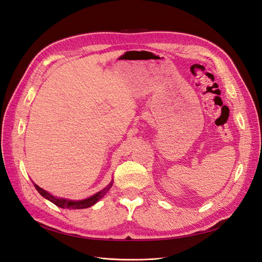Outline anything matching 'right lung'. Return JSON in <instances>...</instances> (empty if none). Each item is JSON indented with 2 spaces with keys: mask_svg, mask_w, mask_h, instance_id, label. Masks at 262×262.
<instances>
[{
  "mask_svg": "<svg viewBox=\"0 0 262 262\" xmlns=\"http://www.w3.org/2000/svg\"><path fill=\"white\" fill-rule=\"evenodd\" d=\"M113 182L114 181L112 180L106 188L100 190V191L95 193L94 195L87 198V199H83V200H70V199H64V198H58L55 195H52L48 191H46V190L37 186L36 184H35V188L37 189V191L45 198V199L49 200L50 202H52L53 204H55L59 208H62V209H86V208L92 207V205H94V204H96L101 199V198L109 191V189L113 186Z\"/></svg>",
  "mask_w": 262,
  "mask_h": 262,
  "instance_id": "obj_1",
  "label": "right lung"
}]
</instances>
